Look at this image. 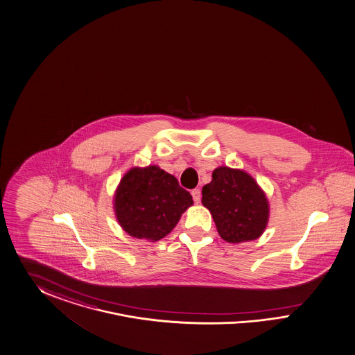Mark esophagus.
Returning <instances> with one entry per match:
<instances>
[{"instance_id": "obj_1", "label": "esophagus", "mask_w": 355, "mask_h": 355, "mask_svg": "<svg viewBox=\"0 0 355 355\" xmlns=\"http://www.w3.org/2000/svg\"><path fill=\"white\" fill-rule=\"evenodd\" d=\"M191 195H193L195 205H199L200 203V190L199 189H193V191H191Z\"/></svg>"}]
</instances>
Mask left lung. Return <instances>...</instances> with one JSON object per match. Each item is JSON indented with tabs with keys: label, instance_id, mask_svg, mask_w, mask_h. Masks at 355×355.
Masks as SVG:
<instances>
[{
	"label": "left lung",
	"instance_id": "1",
	"mask_svg": "<svg viewBox=\"0 0 355 355\" xmlns=\"http://www.w3.org/2000/svg\"><path fill=\"white\" fill-rule=\"evenodd\" d=\"M202 195V203L209 209L218 234L226 242H246L263 234L268 223V200L248 173L217 168Z\"/></svg>",
	"mask_w": 355,
	"mask_h": 355
}]
</instances>
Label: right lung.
<instances>
[{"label": "right lung", "instance_id": "add662e5", "mask_svg": "<svg viewBox=\"0 0 355 355\" xmlns=\"http://www.w3.org/2000/svg\"><path fill=\"white\" fill-rule=\"evenodd\" d=\"M191 205V195L177 178L155 165L132 168L114 195L119 225L130 236L152 242L169 234Z\"/></svg>", "mask_w": 355, "mask_h": 355}]
</instances>
